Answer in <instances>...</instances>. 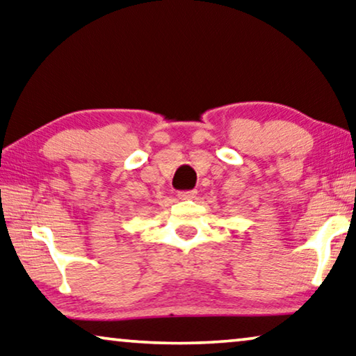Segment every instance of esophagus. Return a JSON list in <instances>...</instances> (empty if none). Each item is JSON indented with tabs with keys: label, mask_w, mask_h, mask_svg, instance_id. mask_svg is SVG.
<instances>
[{
	"label": "esophagus",
	"mask_w": 356,
	"mask_h": 356,
	"mask_svg": "<svg viewBox=\"0 0 356 356\" xmlns=\"http://www.w3.org/2000/svg\"><path fill=\"white\" fill-rule=\"evenodd\" d=\"M195 195H196V190H187V192H179L177 193L180 200H192V198H195Z\"/></svg>",
	"instance_id": "1"
}]
</instances>
